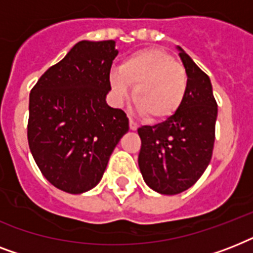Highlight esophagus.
Segmentation results:
<instances>
[{
    "instance_id": "1",
    "label": "esophagus",
    "mask_w": 253,
    "mask_h": 253,
    "mask_svg": "<svg viewBox=\"0 0 253 253\" xmlns=\"http://www.w3.org/2000/svg\"><path fill=\"white\" fill-rule=\"evenodd\" d=\"M138 127H139L138 123L134 122V121H132V119H130V130L136 131V130H138Z\"/></svg>"
}]
</instances>
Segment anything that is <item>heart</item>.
Returning a JSON list of instances; mask_svg holds the SVG:
<instances>
[{
    "mask_svg": "<svg viewBox=\"0 0 253 253\" xmlns=\"http://www.w3.org/2000/svg\"><path fill=\"white\" fill-rule=\"evenodd\" d=\"M111 89L125 99L132 89L138 111L151 122H163L176 114L184 103L188 76L169 53L158 48L138 51L113 69L109 76Z\"/></svg>",
    "mask_w": 253,
    "mask_h": 253,
    "instance_id": "b5f03b06",
    "label": "heart"
}]
</instances>
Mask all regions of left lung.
Segmentation results:
<instances>
[{
  "mask_svg": "<svg viewBox=\"0 0 253 253\" xmlns=\"http://www.w3.org/2000/svg\"><path fill=\"white\" fill-rule=\"evenodd\" d=\"M188 90L180 110L155 126H142L138 164L146 184L160 194H178L196 184L211 160L218 105L210 79L181 47Z\"/></svg>",
  "mask_w": 253,
  "mask_h": 253,
  "instance_id": "left-lung-1",
  "label": "left lung"
}]
</instances>
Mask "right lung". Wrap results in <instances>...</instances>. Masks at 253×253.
I'll return each mask as SVG.
<instances>
[{
    "mask_svg": "<svg viewBox=\"0 0 253 253\" xmlns=\"http://www.w3.org/2000/svg\"><path fill=\"white\" fill-rule=\"evenodd\" d=\"M114 41H81L30 93L27 139L47 180L71 194L98 184L128 118L106 103Z\"/></svg>",
    "mask_w": 253,
    "mask_h": 253,
    "instance_id": "right-lung-1",
    "label": "right lung"
}]
</instances>
